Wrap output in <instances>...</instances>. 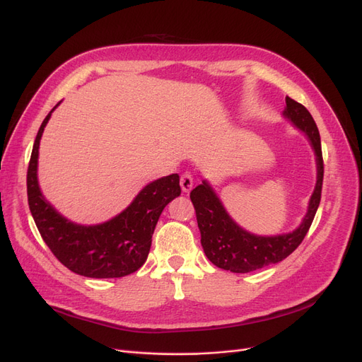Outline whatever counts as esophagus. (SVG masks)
<instances>
[{
  "label": "esophagus",
  "instance_id": "1",
  "mask_svg": "<svg viewBox=\"0 0 362 362\" xmlns=\"http://www.w3.org/2000/svg\"><path fill=\"white\" fill-rule=\"evenodd\" d=\"M194 186V177L191 173H183L180 177V187L183 192H189Z\"/></svg>",
  "mask_w": 362,
  "mask_h": 362
}]
</instances>
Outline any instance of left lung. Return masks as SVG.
Returning a JSON list of instances; mask_svg holds the SVG:
<instances>
[{"label":"left lung","instance_id":"obj_1","mask_svg":"<svg viewBox=\"0 0 362 362\" xmlns=\"http://www.w3.org/2000/svg\"><path fill=\"white\" fill-rule=\"evenodd\" d=\"M283 117L305 133L315 156L317 182L308 202V210L293 232L273 236L254 235L245 230L229 216L213 186L202 180L191 192V199L197 211L204 252L218 269L232 273H250L280 262L298 248L310 230L320 205L325 173L320 133L310 111L289 97H286Z\"/></svg>","mask_w":362,"mask_h":362}]
</instances>
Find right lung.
Segmentation results:
<instances>
[{
	"label": "right lung",
	"mask_w": 362,
	"mask_h": 362,
	"mask_svg": "<svg viewBox=\"0 0 362 362\" xmlns=\"http://www.w3.org/2000/svg\"><path fill=\"white\" fill-rule=\"evenodd\" d=\"M57 104L42 122L28 168V201L35 224L51 252L63 265L92 279L123 277L139 270L148 258L152 235L165 205L180 195L179 175L148 183L127 208L100 224L67 220L45 199L37 182V157L44 129Z\"/></svg>",
	"instance_id": "obj_1"
}]
</instances>
